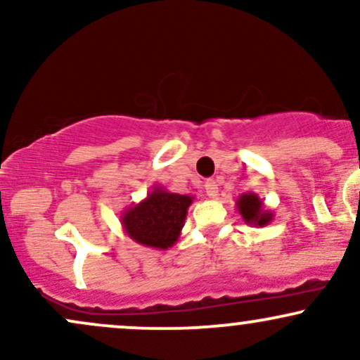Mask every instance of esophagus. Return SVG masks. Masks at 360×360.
<instances>
[{"label":"esophagus","instance_id":"1","mask_svg":"<svg viewBox=\"0 0 360 360\" xmlns=\"http://www.w3.org/2000/svg\"><path fill=\"white\" fill-rule=\"evenodd\" d=\"M205 191L210 198H217L218 194V184L214 179H206L205 181Z\"/></svg>","mask_w":360,"mask_h":360}]
</instances>
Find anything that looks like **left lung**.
<instances>
[{"label":"left lung","mask_w":360,"mask_h":360,"mask_svg":"<svg viewBox=\"0 0 360 360\" xmlns=\"http://www.w3.org/2000/svg\"><path fill=\"white\" fill-rule=\"evenodd\" d=\"M237 210L240 213L242 220L250 226H266L274 220L272 210L266 208L264 201L260 200L259 194L243 193L237 200Z\"/></svg>","instance_id":"left-lung-1"}]
</instances>
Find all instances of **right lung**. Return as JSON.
I'll return each instance as SVG.
<instances>
[{
  "mask_svg": "<svg viewBox=\"0 0 360 360\" xmlns=\"http://www.w3.org/2000/svg\"><path fill=\"white\" fill-rule=\"evenodd\" d=\"M194 196L167 191L162 186H152L142 201L123 210L120 221L123 232L134 242L150 249L166 250L179 238L188 208Z\"/></svg>",
  "mask_w": 360,
  "mask_h": 360,
  "instance_id": "add662e5",
  "label": "right lung"
}]
</instances>
